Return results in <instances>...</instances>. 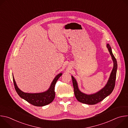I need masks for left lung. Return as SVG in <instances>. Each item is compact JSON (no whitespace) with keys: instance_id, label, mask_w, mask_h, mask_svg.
<instances>
[{"instance_id":"1","label":"left lung","mask_w":128,"mask_h":128,"mask_svg":"<svg viewBox=\"0 0 128 128\" xmlns=\"http://www.w3.org/2000/svg\"><path fill=\"white\" fill-rule=\"evenodd\" d=\"M106 46L112 56L114 62V67L106 85L102 89L98 91L97 92L92 94H86L84 93L80 90L76 80L72 76H71L75 96L76 99L81 103L88 105L96 104L101 102L106 97L110 95L114 89L116 80L118 64L116 60L112 54L110 46L108 44H107Z\"/></svg>"}]
</instances>
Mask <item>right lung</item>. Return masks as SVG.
Instances as JSON below:
<instances>
[{"label":"right lung","mask_w":128,"mask_h":128,"mask_svg":"<svg viewBox=\"0 0 128 128\" xmlns=\"http://www.w3.org/2000/svg\"><path fill=\"white\" fill-rule=\"evenodd\" d=\"M62 75V73L57 74L52 82L48 89L45 92L38 93H25L22 91L17 86L14 77L12 75V78L15 90L19 96L24 99L28 103L36 106H44L50 103L55 97L54 86L57 81Z\"/></svg>","instance_id":"obj_1"}]
</instances>
